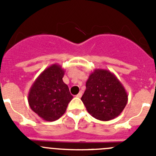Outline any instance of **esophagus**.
I'll use <instances>...</instances> for the list:
<instances>
[{"mask_svg": "<svg viewBox=\"0 0 156 156\" xmlns=\"http://www.w3.org/2000/svg\"><path fill=\"white\" fill-rule=\"evenodd\" d=\"M82 95H83V92L80 91L79 94H76V97L77 98H81V97H82Z\"/></svg>", "mask_w": 156, "mask_h": 156, "instance_id": "obj_1", "label": "esophagus"}]
</instances>
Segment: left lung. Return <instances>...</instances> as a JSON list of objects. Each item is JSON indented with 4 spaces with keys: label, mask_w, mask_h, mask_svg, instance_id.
<instances>
[{
    "label": "left lung",
    "mask_w": 156,
    "mask_h": 156,
    "mask_svg": "<svg viewBox=\"0 0 156 156\" xmlns=\"http://www.w3.org/2000/svg\"><path fill=\"white\" fill-rule=\"evenodd\" d=\"M81 100L95 119L108 121L122 112L127 103V94L113 74L107 70L97 69L87 81Z\"/></svg>",
    "instance_id": "left-lung-1"
}]
</instances>
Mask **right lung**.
<instances>
[{
    "instance_id": "add662e5",
    "label": "right lung",
    "mask_w": 156,
    "mask_h": 156,
    "mask_svg": "<svg viewBox=\"0 0 156 156\" xmlns=\"http://www.w3.org/2000/svg\"><path fill=\"white\" fill-rule=\"evenodd\" d=\"M63 76L62 69L53 65L43 72L30 89L28 97L30 108L44 120L59 119L73 98L63 82Z\"/></svg>"
}]
</instances>
